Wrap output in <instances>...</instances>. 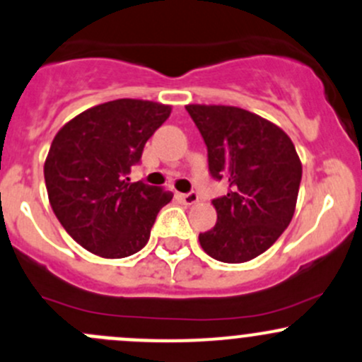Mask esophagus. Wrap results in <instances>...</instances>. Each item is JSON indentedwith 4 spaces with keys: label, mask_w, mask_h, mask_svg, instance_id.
Segmentation results:
<instances>
[{
    "label": "esophagus",
    "mask_w": 362,
    "mask_h": 362,
    "mask_svg": "<svg viewBox=\"0 0 362 362\" xmlns=\"http://www.w3.org/2000/svg\"><path fill=\"white\" fill-rule=\"evenodd\" d=\"M180 199L185 205H194V203H198L199 196L196 192H187V194H180Z\"/></svg>",
    "instance_id": "34e87169"
}]
</instances>
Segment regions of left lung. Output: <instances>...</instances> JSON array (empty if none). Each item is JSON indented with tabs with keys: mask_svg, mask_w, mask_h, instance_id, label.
Masks as SVG:
<instances>
[{
	"mask_svg": "<svg viewBox=\"0 0 362 362\" xmlns=\"http://www.w3.org/2000/svg\"><path fill=\"white\" fill-rule=\"evenodd\" d=\"M209 152V171L228 184L212 199L217 223L199 233L203 251L224 263L265 252L296 212L303 164L278 125L233 106H185Z\"/></svg>",
	"mask_w": 362,
	"mask_h": 362,
	"instance_id": "left-lung-1",
	"label": "left lung"
}]
</instances>
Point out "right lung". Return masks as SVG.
Segmentation results:
<instances>
[{
  "mask_svg": "<svg viewBox=\"0 0 362 362\" xmlns=\"http://www.w3.org/2000/svg\"><path fill=\"white\" fill-rule=\"evenodd\" d=\"M170 113L159 103L118 99L83 111L54 136L44 164L49 203L86 251L125 258L146 245L173 194L129 173Z\"/></svg>",
  "mask_w": 362,
  "mask_h": 362,
  "instance_id": "1",
  "label": "right lung"
}]
</instances>
